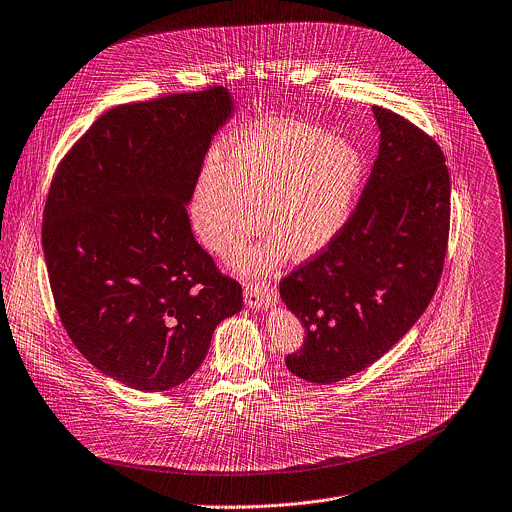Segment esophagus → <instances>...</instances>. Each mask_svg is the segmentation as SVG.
Masks as SVG:
<instances>
[{
    "instance_id": "34e87169",
    "label": "esophagus",
    "mask_w": 512,
    "mask_h": 512,
    "mask_svg": "<svg viewBox=\"0 0 512 512\" xmlns=\"http://www.w3.org/2000/svg\"><path fill=\"white\" fill-rule=\"evenodd\" d=\"M244 300L250 308H268L278 302V292L272 284L250 282L244 288Z\"/></svg>"
}]
</instances>
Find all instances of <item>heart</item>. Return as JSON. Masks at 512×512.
Segmentation results:
<instances>
[{"instance_id": "obj_1", "label": "heart", "mask_w": 512, "mask_h": 512, "mask_svg": "<svg viewBox=\"0 0 512 512\" xmlns=\"http://www.w3.org/2000/svg\"><path fill=\"white\" fill-rule=\"evenodd\" d=\"M362 176V156L348 142L308 126L268 124L236 142L222 166L202 172L192 224L212 252L228 258L266 222L274 238L240 260L244 270L264 272L286 250L296 260L322 252L346 224Z\"/></svg>"}]
</instances>
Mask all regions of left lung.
Instances as JSON below:
<instances>
[{"mask_svg": "<svg viewBox=\"0 0 512 512\" xmlns=\"http://www.w3.org/2000/svg\"><path fill=\"white\" fill-rule=\"evenodd\" d=\"M380 146L338 236L280 282L304 326L286 356L292 374L330 384L386 354L438 286L450 228V178L440 146L406 118L372 108Z\"/></svg>", "mask_w": 512, "mask_h": 512, "instance_id": "obj_1", "label": "left lung"}]
</instances>
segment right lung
Returning <instances> with one entry per match:
<instances>
[{
	"label": "right lung",
	"instance_id": "1",
	"mask_svg": "<svg viewBox=\"0 0 512 512\" xmlns=\"http://www.w3.org/2000/svg\"><path fill=\"white\" fill-rule=\"evenodd\" d=\"M224 88L116 106L60 162L42 244L60 320L100 372L142 392L188 380L242 286L196 242L190 202Z\"/></svg>",
	"mask_w": 512,
	"mask_h": 512
}]
</instances>
